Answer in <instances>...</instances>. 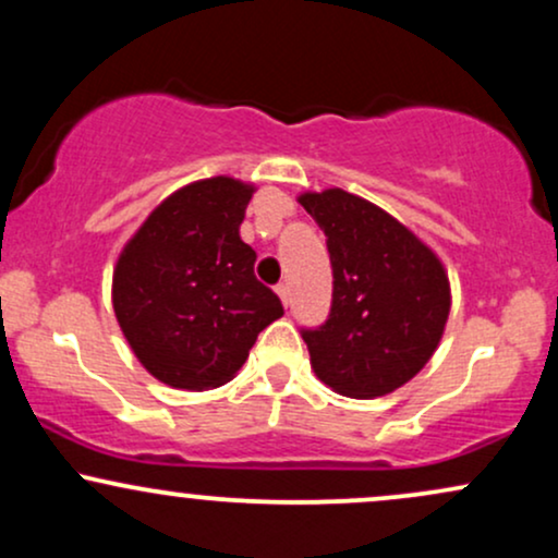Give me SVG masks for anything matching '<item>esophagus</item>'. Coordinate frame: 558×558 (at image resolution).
<instances>
[{
    "label": "esophagus",
    "mask_w": 558,
    "mask_h": 558,
    "mask_svg": "<svg viewBox=\"0 0 558 558\" xmlns=\"http://www.w3.org/2000/svg\"><path fill=\"white\" fill-rule=\"evenodd\" d=\"M275 291H278V296H280V301H283L286 306L291 304V288H288L286 283H278V286H275Z\"/></svg>",
    "instance_id": "obj_1"
}]
</instances>
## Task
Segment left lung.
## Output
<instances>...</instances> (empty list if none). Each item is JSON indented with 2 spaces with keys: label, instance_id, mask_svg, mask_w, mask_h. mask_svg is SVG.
<instances>
[{
  "label": "left lung",
  "instance_id": "1",
  "mask_svg": "<svg viewBox=\"0 0 558 558\" xmlns=\"http://www.w3.org/2000/svg\"><path fill=\"white\" fill-rule=\"evenodd\" d=\"M328 235V319L301 328L325 386L375 399L412 380L433 356L451 310L438 257L364 198L328 189L299 198Z\"/></svg>",
  "mask_w": 558,
  "mask_h": 558
}]
</instances>
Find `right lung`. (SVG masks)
Instances as JSON below:
<instances>
[{
	"mask_svg": "<svg viewBox=\"0 0 558 558\" xmlns=\"http://www.w3.org/2000/svg\"><path fill=\"white\" fill-rule=\"evenodd\" d=\"M252 185L209 178L175 191L120 254L112 304L157 380L204 390L228 383L283 304L254 275L239 228Z\"/></svg>",
	"mask_w": 558,
	"mask_h": 558,
	"instance_id": "obj_1",
	"label": "right lung"
}]
</instances>
